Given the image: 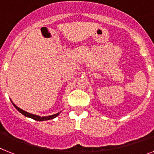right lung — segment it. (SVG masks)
I'll return each mask as SVG.
<instances>
[{
  "instance_id": "add662e5",
  "label": "right lung",
  "mask_w": 154,
  "mask_h": 154,
  "mask_svg": "<svg viewBox=\"0 0 154 154\" xmlns=\"http://www.w3.org/2000/svg\"><path fill=\"white\" fill-rule=\"evenodd\" d=\"M12 104L14 105V106L15 107L16 109H17V110L19 112H21L22 115H24V116H26V117H28V118H31V119H35V120H37V121H45V120H50V119H54V118L57 117L59 114H60L61 112H58V113H55V114H53V115H51V116H38V115H35V114H32V113H29V112H26V111H24V110L21 109H20L19 107H17V106H16L14 103H13V102L11 101Z\"/></svg>"
}]
</instances>
